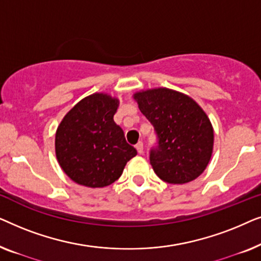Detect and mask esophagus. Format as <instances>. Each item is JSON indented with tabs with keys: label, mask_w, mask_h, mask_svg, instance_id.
<instances>
[{
	"label": "esophagus",
	"mask_w": 261,
	"mask_h": 261,
	"mask_svg": "<svg viewBox=\"0 0 261 261\" xmlns=\"http://www.w3.org/2000/svg\"><path fill=\"white\" fill-rule=\"evenodd\" d=\"M135 148H137L139 154H142V153H144V144H142L141 141H139L138 144L135 145Z\"/></svg>",
	"instance_id": "esophagus-1"
}]
</instances>
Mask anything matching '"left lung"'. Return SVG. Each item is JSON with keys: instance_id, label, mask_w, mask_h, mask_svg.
Here are the masks:
<instances>
[{"instance_id": "8db88e82", "label": "left lung", "mask_w": 261, "mask_h": 261, "mask_svg": "<svg viewBox=\"0 0 261 261\" xmlns=\"http://www.w3.org/2000/svg\"><path fill=\"white\" fill-rule=\"evenodd\" d=\"M133 98L158 137L149 163L160 179L185 184L201 176L213 154L214 129L190 96L167 88L135 92Z\"/></svg>"}]
</instances>
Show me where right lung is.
<instances>
[{
    "label": "right lung",
    "instance_id": "obj_1",
    "mask_svg": "<svg viewBox=\"0 0 261 261\" xmlns=\"http://www.w3.org/2000/svg\"><path fill=\"white\" fill-rule=\"evenodd\" d=\"M119 99L95 92L72 107L56 132V156L74 183L105 188L120 178L137 149L114 122Z\"/></svg>",
    "mask_w": 261,
    "mask_h": 261
}]
</instances>
